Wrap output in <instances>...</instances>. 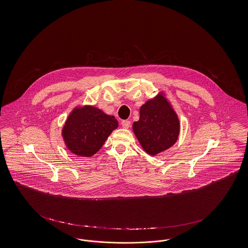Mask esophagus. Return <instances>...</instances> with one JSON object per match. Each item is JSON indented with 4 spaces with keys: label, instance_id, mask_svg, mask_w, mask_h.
Returning <instances> with one entry per match:
<instances>
[{
    "label": "esophagus",
    "instance_id": "1",
    "mask_svg": "<svg viewBox=\"0 0 248 248\" xmlns=\"http://www.w3.org/2000/svg\"><path fill=\"white\" fill-rule=\"evenodd\" d=\"M121 126L124 128V129H129L131 127V121L129 120H123L121 122Z\"/></svg>",
    "mask_w": 248,
    "mask_h": 248
}]
</instances>
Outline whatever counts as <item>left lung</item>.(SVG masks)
I'll return each mask as SVG.
<instances>
[{
    "label": "left lung",
    "instance_id": "obj_1",
    "mask_svg": "<svg viewBox=\"0 0 248 248\" xmlns=\"http://www.w3.org/2000/svg\"><path fill=\"white\" fill-rule=\"evenodd\" d=\"M132 131L141 147L151 156L170 149L177 142L180 119L164 92L141 106L139 120L132 124Z\"/></svg>",
    "mask_w": 248,
    "mask_h": 248
}]
</instances>
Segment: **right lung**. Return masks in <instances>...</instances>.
<instances>
[{
  "mask_svg": "<svg viewBox=\"0 0 248 248\" xmlns=\"http://www.w3.org/2000/svg\"><path fill=\"white\" fill-rule=\"evenodd\" d=\"M117 127L115 116L103 113L93 105L77 106L66 118L62 128V137L71 153L91 157L101 149Z\"/></svg>",
  "mask_w": 248,
  "mask_h": 248,
  "instance_id": "add662e5",
  "label": "right lung"
}]
</instances>
